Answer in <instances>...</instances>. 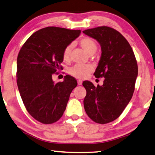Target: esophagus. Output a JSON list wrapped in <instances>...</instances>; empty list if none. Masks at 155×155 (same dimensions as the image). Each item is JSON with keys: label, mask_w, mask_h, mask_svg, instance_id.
Returning a JSON list of instances; mask_svg holds the SVG:
<instances>
[{"label": "esophagus", "mask_w": 155, "mask_h": 155, "mask_svg": "<svg viewBox=\"0 0 155 155\" xmlns=\"http://www.w3.org/2000/svg\"><path fill=\"white\" fill-rule=\"evenodd\" d=\"M78 85H82V81L80 80H78Z\"/></svg>", "instance_id": "esophagus-1"}]
</instances>
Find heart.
I'll return each instance as SVG.
<instances>
[{
	"label": "heart",
	"mask_w": 155,
	"mask_h": 155,
	"mask_svg": "<svg viewBox=\"0 0 155 155\" xmlns=\"http://www.w3.org/2000/svg\"><path fill=\"white\" fill-rule=\"evenodd\" d=\"M80 45L90 55L93 54L97 50V43L90 37H84L80 39ZM72 48V44H69L64 48L62 53V57L64 61L69 60ZM92 71H93V67L91 65L80 64H75L69 70L70 74L78 79H84Z\"/></svg>",
	"instance_id": "1"
}]
</instances>
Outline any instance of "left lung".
Segmentation results:
<instances>
[{
	"label": "left lung",
	"instance_id": "8db88e82",
	"mask_svg": "<svg viewBox=\"0 0 155 155\" xmlns=\"http://www.w3.org/2000/svg\"><path fill=\"white\" fill-rule=\"evenodd\" d=\"M83 32L101 45V56L94 75L105 78L104 84L97 87L89 81L83 82L86 90L84 106L94 122L106 124L118 118L132 98L137 61L129 42L115 29L99 26Z\"/></svg>",
	"mask_w": 155,
	"mask_h": 155
}]
</instances>
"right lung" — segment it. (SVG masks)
Wrapping results in <instances>:
<instances>
[{
    "mask_svg": "<svg viewBox=\"0 0 155 155\" xmlns=\"http://www.w3.org/2000/svg\"><path fill=\"white\" fill-rule=\"evenodd\" d=\"M80 30L50 26L34 32L20 49L17 84L28 112L35 120L51 124L62 117L77 81L67 75L54 83L52 75L62 69L64 48L80 36Z\"/></svg>",
    "mask_w": 155,
    "mask_h": 155,
    "instance_id": "1",
    "label": "right lung"
}]
</instances>
